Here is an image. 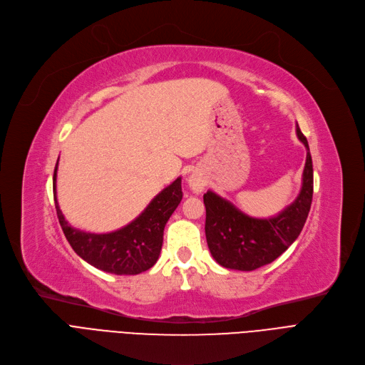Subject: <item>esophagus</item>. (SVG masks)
I'll return each mask as SVG.
<instances>
[{"label": "esophagus", "instance_id": "34e87169", "mask_svg": "<svg viewBox=\"0 0 365 365\" xmlns=\"http://www.w3.org/2000/svg\"><path fill=\"white\" fill-rule=\"evenodd\" d=\"M187 181H188L190 188H192L195 193H200L202 190L205 188V185H206V180L200 175V173H197V172H193L192 175L188 177Z\"/></svg>", "mask_w": 365, "mask_h": 365}]
</instances>
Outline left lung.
I'll use <instances>...</instances> for the list:
<instances>
[{"label": "left lung", "mask_w": 365, "mask_h": 365, "mask_svg": "<svg viewBox=\"0 0 365 365\" xmlns=\"http://www.w3.org/2000/svg\"><path fill=\"white\" fill-rule=\"evenodd\" d=\"M307 150L300 195L282 212L270 218H254L214 192L203 195L206 207L205 235L215 262L233 270H255L288 250L303 230L314 196V166L306 136L296 126Z\"/></svg>", "instance_id": "8db88e82"}]
</instances>
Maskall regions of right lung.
<instances>
[{
  "mask_svg": "<svg viewBox=\"0 0 365 365\" xmlns=\"http://www.w3.org/2000/svg\"><path fill=\"white\" fill-rule=\"evenodd\" d=\"M56 172L58 163L53 173L56 214L77 255L93 267L114 274H138L155 264L162 251L165 225L182 199L181 178L163 188L130 224L111 233L96 235L74 229L65 220L56 199Z\"/></svg>",
  "mask_w": 365,
  "mask_h": 365,
  "instance_id": "right-lung-1",
  "label": "right lung"
}]
</instances>
